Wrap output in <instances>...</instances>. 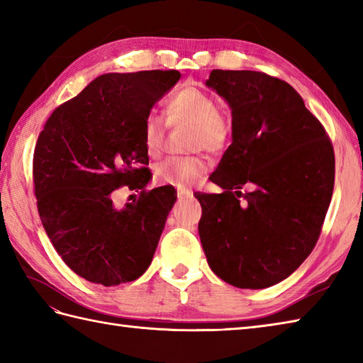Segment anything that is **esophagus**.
<instances>
[{"instance_id": "obj_1", "label": "esophagus", "mask_w": 363, "mask_h": 363, "mask_svg": "<svg viewBox=\"0 0 363 363\" xmlns=\"http://www.w3.org/2000/svg\"><path fill=\"white\" fill-rule=\"evenodd\" d=\"M177 196H179V198H191V196H194V191L181 189V190H177Z\"/></svg>"}]
</instances>
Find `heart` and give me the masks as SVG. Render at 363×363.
Segmentation results:
<instances>
[{"label":"heart","instance_id":"obj_1","mask_svg":"<svg viewBox=\"0 0 363 363\" xmlns=\"http://www.w3.org/2000/svg\"><path fill=\"white\" fill-rule=\"evenodd\" d=\"M165 118L169 126L191 125L190 146L218 152L233 137L229 120L218 111L212 95L195 86H184L167 99ZM143 145L150 156H157L165 143V126L160 118L150 115L143 123ZM207 165L201 156H172L154 167L157 182L174 187H189L203 179Z\"/></svg>","mask_w":363,"mask_h":363}]
</instances>
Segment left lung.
Segmentation results:
<instances>
[{"mask_svg": "<svg viewBox=\"0 0 363 363\" xmlns=\"http://www.w3.org/2000/svg\"><path fill=\"white\" fill-rule=\"evenodd\" d=\"M206 84L233 109V143L211 176L225 191L196 194L207 264L234 287H272L317 245L334 190L333 143L282 79L212 70Z\"/></svg>", "mask_w": 363, "mask_h": 363, "instance_id": "8db88e82", "label": "left lung"}]
</instances>
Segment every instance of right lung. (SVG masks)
Segmentation results:
<instances>
[{
	"label": "right lung",
	"mask_w": 363,
	"mask_h": 363,
	"mask_svg": "<svg viewBox=\"0 0 363 363\" xmlns=\"http://www.w3.org/2000/svg\"><path fill=\"white\" fill-rule=\"evenodd\" d=\"M177 70L107 73L60 104L38 134L33 177L42 225L76 274L104 287L135 281L150 267L176 190H146L143 123L179 81ZM123 185L140 189L123 210Z\"/></svg>",
	"instance_id": "obj_1"
}]
</instances>
